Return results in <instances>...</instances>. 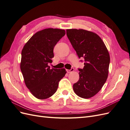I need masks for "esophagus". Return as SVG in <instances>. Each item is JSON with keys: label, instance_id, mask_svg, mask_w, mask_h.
<instances>
[{"label": "esophagus", "instance_id": "obj_1", "mask_svg": "<svg viewBox=\"0 0 130 130\" xmlns=\"http://www.w3.org/2000/svg\"><path fill=\"white\" fill-rule=\"evenodd\" d=\"M74 68H71L70 69H66V71H67V72L68 73L73 72H74Z\"/></svg>", "mask_w": 130, "mask_h": 130}]
</instances>
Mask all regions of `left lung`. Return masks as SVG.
Listing matches in <instances>:
<instances>
[{"label":"left lung","mask_w":130,"mask_h":130,"mask_svg":"<svg viewBox=\"0 0 130 130\" xmlns=\"http://www.w3.org/2000/svg\"><path fill=\"white\" fill-rule=\"evenodd\" d=\"M66 32L78 57L85 60L84 68L78 69L80 78L73 85V90L78 96L88 99L100 91L107 80L109 54L95 33L76 29H67Z\"/></svg>","instance_id":"left-lung-1"}]
</instances>
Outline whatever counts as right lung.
I'll return each mask as SVG.
<instances>
[{"label": "right lung", "mask_w": 130, "mask_h": 130, "mask_svg": "<svg viewBox=\"0 0 130 130\" xmlns=\"http://www.w3.org/2000/svg\"><path fill=\"white\" fill-rule=\"evenodd\" d=\"M66 34L64 30L48 28L31 37L22 51L21 69L25 85L38 99H45L56 92L66 69H50L54 46Z\"/></svg>", "instance_id": "add662e5"}]
</instances>
